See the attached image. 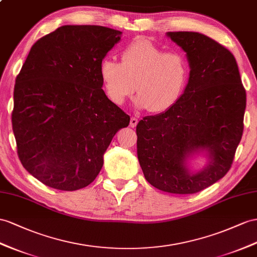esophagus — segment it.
I'll use <instances>...</instances> for the list:
<instances>
[{"instance_id": "34e87169", "label": "esophagus", "mask_w": 257, "mask_h": 257, "mask_svg": "<svg viewBox=\"0 0 257 257\" xmlns=\"http://www.w3.org/2000/svg\"><path fill=\"white\" fill-rule=\"evenodd\" d=\"M137 123H138V118L131 117V119H130V127H131V128H135V127L137 126Z\"/></svg>"}]
</instances>
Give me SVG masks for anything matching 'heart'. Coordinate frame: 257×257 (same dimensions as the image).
I'll use <instances>...</instances> for the list:
<instances>
[{"label": "heart", "mask_w": 257, "mask_h": 257, "mask_svg": "<svg viewBox=\"0 0 257 257\" xmlns=\"http://www.w3.org/2000/svg\"><path fill=\"white\" fill-rule=\"evenodd\" d=\"M100 74L105 92L114 104L122 105L137 90V106L160 114L180 100L190 66L180 52H166L147 39H139L122 50L121 63L104 58Z\"/></svg>", "instance_id": "b5f03b06"}]
</instances>
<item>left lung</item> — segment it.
<instances>
[{
    "mask_svg": "<svg viewBox=\"0 0 257 257\" xmlns=\"http://www.w3.org/2000/svg\"><path fill=\"white\" fill-rule=\"evenodd\" d=\"M186 52L189 82L180 100L137 124L138 160L149 183L176 194L200 192L231 168L241 141L246 93L231 52L199 32L167 34ZM206 149L212 162L191 175L184 161Z\"/></svg>",
    "mask_w": 257,
    "mask_h": 257,
    "instance_id": "obj_1",
    "label": "left lung"
}]
</instances>
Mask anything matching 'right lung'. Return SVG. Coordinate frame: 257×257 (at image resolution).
<instances>
[{
  "instance_id": "obj_1",
  "label": "right lung",
  "mask_w": 257,
  "mask_h": 257,
  "mask_svg": "<svg viewBox=\"0 0 257 257\" xmlns=\"http://www.w3.org/2000/svg\"><path fill=\"white\" fill-rule=\"evenodd\" d=\"M121 32L63 26L32 45L16 77L13 131L23 166L61 191L89 186L130 117L105 94L100 67Z\"/></svg>"
}]
</instances>
